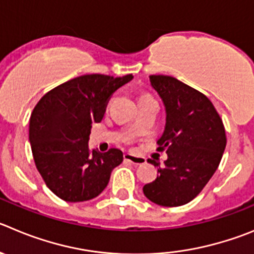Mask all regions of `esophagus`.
Returning a JSON list of instances; mask_svg holds the SVG:
<instances>
[{
  "mask_svg": "<svg viewBox=\"0 0 254 254\" xmlns=\"http://www.w3.org/2000/svg\"><path fill=\"white\" fill-rule=\"evenodd\" d=\"M124 160L125 162H129V163H131V164H135V165L145 164V162H146L145 158H143V156L135 155V154H132V153H125Z\"/></svg>",
  "mask_w": 254,
  "mask_h": 254,
  "instance_id": "obj_1",
  "label": "esophagus"
}]
</instances>
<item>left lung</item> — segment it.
<instances>
[{
	"mask_svg": "<svg viewBox=\"0 0 254 254\" xmlns=\"http://www.w3.org/2000/svg\"><path fill=\"white\" fill-rule=\"evenodd\" d=\"M150 85L165 106L164 132L158 140L168 159L149 163L159 175L143 187L144 195L162 207H179L198 195L217 170L226 149V130L204 94L178 79L150 75Z\"/></svg>",
	"mask_w": 254,
	"mask_h": 254,
	"instance_id": "obj_1",
	"label": "left lung"
}]
</instances>
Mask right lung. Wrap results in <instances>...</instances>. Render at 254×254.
Returning <instances> with one entry per match:
<instances>
[{"instance_id": "obj_1", "label": "right lung", "mask_w": 254, "mask_h": 254, "mask_svg": "<svg viewBox=\"0 0 254 254\" xmlns=\"http://www.w3.org/2000/svg\"><path fill=\"white\" fill-rule=\"evenodd\" d=\"M132 77L82 75L52 89L35 106L28 129L35 164L50 190L65 202L98 196L122 164V150L99 153L87 143L91 125L103 120L111 95Z\"/></svg>"}]
</instances>
